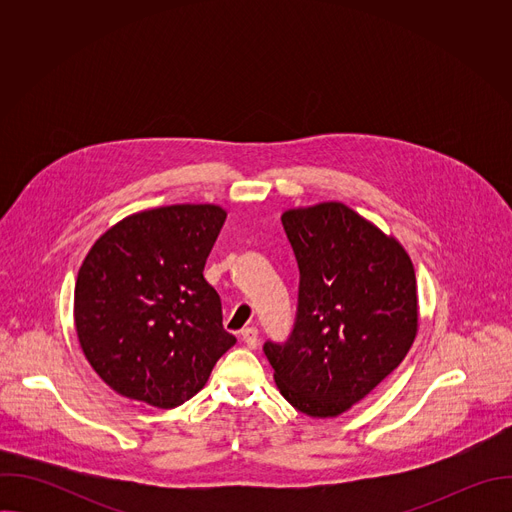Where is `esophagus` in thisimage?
I'll return each instance as SVG.
<instances>
[{"mask_svg": "<svg viewBox=\"0 0 512 512\" xmlns=\"http://www.w3.org/2000/svg\"><path fill=\"white\" fill-rule=\"evenodd\" d=\"M241 338H243V342H245L249 348H257V344H259V330H257L255 326H249V328H245V330L241 332Z\"/></svg>", "mask_w": 512, "mask_h": 512, "instance_id": "1", "label": "esophagus"}]
</instances>
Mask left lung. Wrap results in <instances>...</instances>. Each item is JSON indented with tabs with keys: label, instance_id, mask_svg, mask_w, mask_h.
<instances>
[{
	"label": "left lung",
	"instance_id": "obj_1",
	"mask_svg": "<svg viewBox=\"0 0 512 512\" xmlns=\"http://www.w3.org/2000/svg\"><path fill=\"white\" fill-rule=\"evenodd\" d=\"M300 267L296 324L265 342L279 393L310 417H336L407 356L419 326L417 281L403 245L342 202L281 214Z\"/></svg>",
	"mask_w": 512,
	"mask_h": 512
}]
</instances>
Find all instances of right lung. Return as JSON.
<instances>
[{
  "label": "right lung",
  "mask_w": 512,
  "mask_h": 512,
  "mask_svg": "<svg viewBox=\"0 0 512 512\" xmlns=\"http://www.w3.org/2000/svg\"><path fill=\"white\" fill-rule=\"evenodd\" d=\"M225 218L216 204L141 210L87 253L75 285V328L91 367L119 395L178 407L237 342L202 275Z\"/></svg>",
  "instance_id": "obj_1"
}]
</instances>
